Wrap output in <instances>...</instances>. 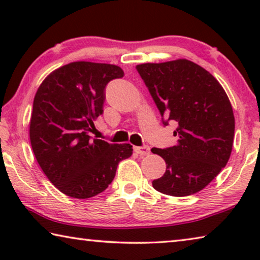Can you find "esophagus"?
Masks as SVG:
<instances>
[{
	"instance_id": "34e87169",
	"label": "esophagus",
	"mask_w": 260,
	"mask_h": 260,
	"mask_svg": "<svg viewBox=\"0 0 260 260\" xmlns=\"http://www.w3.org/2000/svg\"><path fill=\"white\" fill-rule=\"evenodd\" d=\"M134 150L139 153V155L146 156L150 153V148L148 146H143V147H134Z\"/></svg>"
}]
</instances>
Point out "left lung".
I'll return each mask as SVG.
<instances>
[{
	"mask_svg": "<svg viewBox=\"0 0 260 260\" xmlns=\"http://www.w3.org/2000/svg\"><path fill=\"white\" fill-rule=\"evenodd\" d=\"M162 124L175 121L173 147L151 151L164 158L166 172L152 181L161 193L183 197L199 192L231 157L235 119L232 104L212 74L187 59L136 67Z\"/></svg>",
	"mask_w": 260,
	"mask_h": 260,
	"instance_id": "left-lung-1",
	"label": "left lung"
}]
</instances>
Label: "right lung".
<instances>
[{
  "label": "right lung",
  "instance_id": "1",
  "mask_svg": "<svg viewBox=\"0 0 260 260\" xmlns=\"http://www.w3.org/2000/svg\"><path fill=\"white\" fill-rule=\"evenodd\" d=\"M124 77L117 65L73 61L39 87L29 121L34 156L49 181L65 195L90 199L109 187L129 143L112 144L89 135L103 113L105 87Z\"/></svg>",
  "mask_w": 260,
  "mask_h": 260
}]
</instances>
